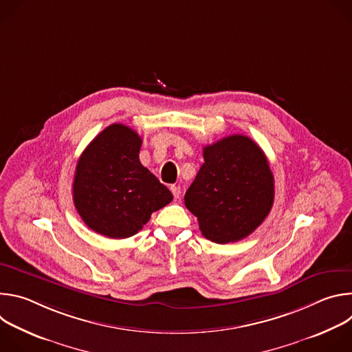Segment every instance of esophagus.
<instances>
[{"mask_svg":"<svg viewBox=\"0 0 352 352\" xmlns=\"http://www.w3.org/2000/svg\"><path fill=\"white\" fill-rule=\"evenodd\" d=\"M171 192H173V195H174V197L175 199H178L179 196H181V186L179 185H171Z\"/></svg>","mask_w":352,"mask_h":352,"instance_id":"obj_1","label":"esophagus"}]
</instances>
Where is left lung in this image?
Listing matches in <instances>:
<instances>
[{"instance_id":"left-lung-1","label":"left lung","mask_w":352,"mask_h":352,"mask_svg":"<svg viewBox=\"0 0 352 352\" xmlns=\"http://www.w3.org/2000/svg\"><path fill=\"white\" fill-rule=\"evenodd\" d=\"M204 159L185 193V206L205 238L216 243L243 239L273 206L274 177L267 157L250 138L231 135L205 146Z\"/></svg>"}]
</instances>
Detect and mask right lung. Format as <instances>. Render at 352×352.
<instances>
[{"mask_svg":"<svg viewBox=\"0 0 352 352\" xmlns=\"http://www.w3.org/2000/svg\"><path fill=\"white\" fill-rule=\"evenodd\" d=\"M142 138L113 124L83 150L74 178V204L97 234L122 239L135 235L173 193L139 162Z\"/></svg>","mask_w":352,"mask_h":352,"instance_id":"obj_1","label":"right lung"}]
</instances>
